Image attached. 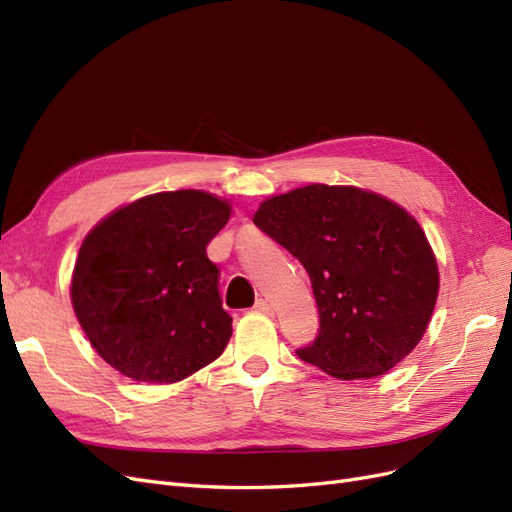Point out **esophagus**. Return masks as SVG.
Returning a JSON list of instances; mask_svg holds the SVG:
<instances>
[{"instance_id": "esophagus-1", "label": "esophagus", "mask_w": 512, "mask_h": 512, "mask_svg": "<svg viewBox=\"0 0 512 512\" xmlns=\"http://www.w3.org/2000/svg\"><path fill=\"white\" fill-rule=\"evenodd\" d=\"M254 309H258V312H265V314H269V312H271V305H269V301H267V299H258V301H256V305H254Z\"/></svg>"}]
</instances>
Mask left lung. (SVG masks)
Segmentation results:
<instances>
[{
	"label": "left lung",
	"instance_id": "left-lung-1",
	"mask_svg": "<svg viewBox=\"0 0 512 512\" xmlns=\"http://www.w3.org/2000/svg\"><path fill=\"white\" fill-rule=\"evenodd\" d=\"M254 224L297 258L320 329L301 359L356 380L393 369L421 342L438 299V262L423 228L393 200L314 183L262 203Z\"/></svg>",
	"mask_w": 512,
	"mask_h": 512
}]
</instances>
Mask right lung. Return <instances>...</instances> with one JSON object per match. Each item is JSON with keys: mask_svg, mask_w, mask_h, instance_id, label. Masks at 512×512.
<instances>
[{"mask_svg": "<svg viewBox=\"0 0 512 512\" xmlns=\"http://www.w3.org/2000/svg\"><path fill=\"white\" fill-rule=\"evenodd\" d=\"M230 205L200 192H160L117 209L85 237L72 307L102 359L138 382L170 384L224 352L232 318L207 245Z\"/></svg>", "mask_w": 512, "mask_h": 512, "instance_id": "obj_1", "label": "right lung"}]
</instances>
